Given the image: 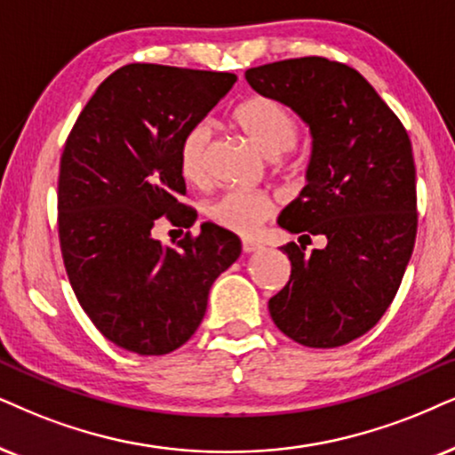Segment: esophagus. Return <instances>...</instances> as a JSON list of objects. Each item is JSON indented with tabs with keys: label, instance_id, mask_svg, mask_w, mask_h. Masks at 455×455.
Masks as SVG:
<instances>
[{
	"label": "esophagus",
	"instance_id": "esophagus-1",
	"mask_svg": "<svg viewBox=\"0 0 455 455\" xmlns=\"http://www.w3.org/2000/svg\"><path fill=\"white\" fill-rule=\"evenodd\" d=\"M241 247H243L245 254H251V251L262 250V245L258 243V241H254V239H243V241H241Z\"/></svg>",
	"mask_w": 455,
	"mask_h": 455
}]
</instances>
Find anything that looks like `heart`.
<instances>
[{"label":"heart","mask_w":455,"mask_h":455,"mask_svg":"<svg viewBox=\"0 0 455 455\" xmlns=\"http://www.w3.org/2000/svg\"><path fill=\"white\" fill-rule=\"evenodd\" d=\"M233 122L264 157L277 159L294 148L298 142V119L283 102L270 96H250L233 111ZM210 130L197 124L182 136L178 148V165L188 185L201 187L208 182ZM275 204L267 195L228 191L208 205V218L227 231L250 235L273 214Z\"/></svg>","instance_id":"1"}]
</instances>
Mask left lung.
<instances>
[{
	"instance_id": "8db88e82",
	"label": "left lung",
	"mask_w": 455,
	"mask_h": 455,
	"mask_svg": "<svg viewBox=\"0 0 455 455\" xmlns=\"http://www.w3.org/2000/svg\"><path fill=\"white\" fill-rule=\"evenodd\" d=\"M258 94L290 107L313 138L307 187L277 224L325 237L323 250L285 243L287 285L268 300L287 338L336 348L380 321L416 241V165L410 136L355 68L321 56L247 68Z\"/></svg>"
}]
</instances>
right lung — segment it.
Wrapping results in <instances>:
<instances>
[{"mask_svg":"<svg viewBox=\"0 0 455 455\" xmlns=\"http://www.w3.org/2000/svg\"><path fill=\"white\" fill-rule=\"evenodd\" d=\"M233 73L128 65L94 92L67 138L59 178V233L79 304L107 340L136 355H168L193 336L210 287L241 254L237 235L204 222L176 247L155 220L193 227L182 204V136L201 124Z\"/></svg>","mask_w":455,"mask_h":455,"instance_id":"add662e5","label":"right lung"}]
</instances>
